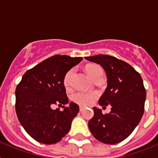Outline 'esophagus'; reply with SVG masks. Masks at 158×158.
<instances>
[{
    "instance_id": "esophagus-1",
    "label": "esophagus",
    "mask_w": 158,
    "mask_h": 158,
    "mask_svg": "<svg viewBox=\"0 0 158 158\" xmlns=\"http://www.w3.org/2000/svg\"><path fill=\"white\" fill-rule=\"evenodd\" d=\"M79 109H80V111H82L84 109H85V107H82V106H80V107H79Z\"/></svg>"
}]
</instances>
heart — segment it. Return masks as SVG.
<instances>
[{
	"instance_id": "heart-1",
	"label": "heart",
	"mask_w": 158,
	"mask_h": 158,
	"mask_svg": "<svg viewBox=\"0 0 158 158\" xmlns=\"http://www.w3.org/2000/svg\"><path fill=\"white\" fill-rule=\"evenodd\" d=\"M88 73L93 80H96L100 77L104 76V72L101 67L96 64H90L86 66ZM75 69L72 68L66 73L63 78V85L65 88H68L70 85L71 79L74 73ZM97 98L96 93H86V92H77L72 96V100L82 106H90L95 102Z\"/></svg>"
}]
</instances>
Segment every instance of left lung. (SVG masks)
<instances>
[{
  "label": "left lung",
  "mask_w": 158,
  "mask_h": 158,
  "mask_svg": "<svg viewBox=\"0 0 158 158\" xmlns=\"http://www.w3.org/2000/svg\"><path fill=\"white\" fill-rule=\"evenodd\" d=\"M85 58L104 68L107 87L99 104L111 106L110 113L104 115L93 107L94 115L89 120V128L100 142L116 144L133 132L143 115L146 96L143 81L131 65L115 57L98 54Z\"/></svg>",
  "instance_id": "8db88e82"
}]
</instances>
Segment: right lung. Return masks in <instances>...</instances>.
Wrapping results in <instances>:
<instances>
[{
	"instance_id": "right-lung-1",
	"label": "right lung",
	"mask_w": 158,
	"mask_h": 158,
	"mask_svg": "<svg viewBox=\"0 0 158 158\" xmlns=\"http://www.w3.org/2000/svg\"><path fill=\"white\" fill-rule=\"evenodd\" d=\"M82 58L57 54L47 58L23 74L16 89L18 119L31 138L51 145L62 140L70 130L79 106L71 102L63 111L53 109L55 104L69 103L63 85L65 74Z\"/></svg>"
}]
</instances>
